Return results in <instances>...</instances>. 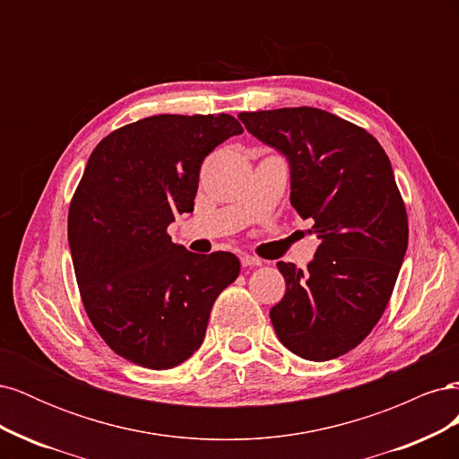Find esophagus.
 <instances>
[{
    "mask_svg": "<svg viewBox=\"0 0 459 459\" xmlns=\"http://www.w3.org/2000/svg\"><path fill=\"white\" fill-rule=\"evenodd\" d=\"M241 264H243V268H253V266H260L262 260L256 256H251V255H243Z\"/></svg>",
    "mask_w": 459,
    "mask_h": 459,
    "instance_id": "obj_1",
    "label": "esophagus"
}]
</instances>
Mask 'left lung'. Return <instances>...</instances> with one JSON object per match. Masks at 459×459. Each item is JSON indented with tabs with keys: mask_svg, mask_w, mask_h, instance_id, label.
Wrapping results in <instances>:
<instances>
[{
	"mask_svg": "<svg viewBox=\"0 0 459 459\" xmlns=\"http://www.w3.org/2000/svg\"><path fill=\"white\" fill-rule=\"evenodd\" d=\"M256 140L285 155L290 204L312 218L319 247L308 270L277 262L285 297L275 335L312 362L356 349L379 322L408 248V216L391 160L371 134L314 107L239 115Z\"/></svg>",
	"mask_w": 459,
	"mask_h": 459,
	"instance_id": "obj_1",
	"label": "left lung"
}]
</instances>
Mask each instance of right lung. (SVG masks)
I'll return each instance as SVG.
<instances>
[{
	"label": "right lung",
	"mask_w": 459,
	"mask_h": 459,
	"mask_svg": "<svg viewBox=\"0 0 459 459\" xmlns=\"http://www.w3.org/2000/svg\"><path fill=\"white\" fill-rule=\"evenodd\" d=\"M243 134L230 115H157L110 132L90 155L68 211V245L90 322L118 356L170 369L203 344L231 253L195 255L166 233L193 212L201 164Z\"/></svg>",
	"instance_id": "add662e5"
}]
</instances>
